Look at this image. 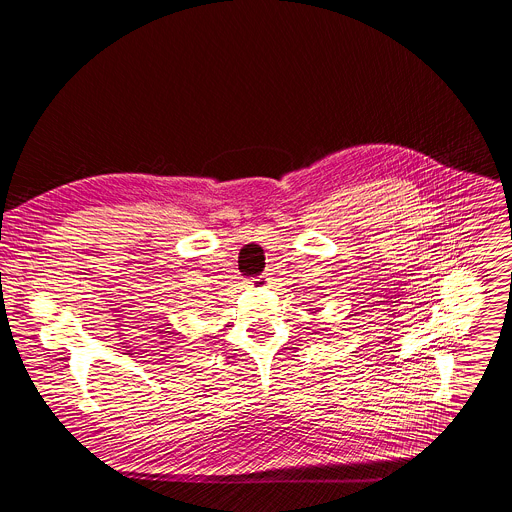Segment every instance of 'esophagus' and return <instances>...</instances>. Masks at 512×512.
Returning a JSON list of instances; mask_svg holds the SVG:
<instances>
[{
	"label": "esophagus",
	"mask_w": 512,
	"mask_h": 512,
	"mask_svg": "<svg viewBox=\"0 0 512 512\" xmlns=\"http://www.w3.org/2000/svg\"><path fill=\"white\" fill-rule=\"evenodd\" d=\"M269 281V277L267 275H259L257 279H255V283H259V285H265Z\"/></svg>",
	"instance_id": "1"
}]
</instances>
